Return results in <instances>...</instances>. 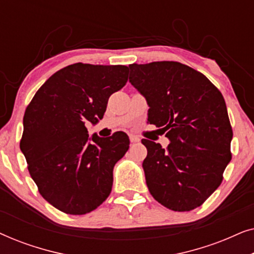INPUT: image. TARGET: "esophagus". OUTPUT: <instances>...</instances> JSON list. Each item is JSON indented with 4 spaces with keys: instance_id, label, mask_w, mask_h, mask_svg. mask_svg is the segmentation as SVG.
Here are the masks:
<instances>
[{
    "instance_id": "34e87169",
    "label": "esophagus",
    "mask_w": 254,
    "mask_h": 254,
    "mask_svg": "<svg viewBox=\"0 0 254 254\" xmlns=\"http://www.w3.org/2000/svg\"><path fill=\"white\" fill-rule=\"evenodd\" d=\"M129 138H130V142H133V143H135V142L140 141V137L136 136V135H133V134L129 135Z\"/></svg>"
}]
</instances>
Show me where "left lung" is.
<instances>
[{
  "label": "left lung",
  "mask_w": 254,
  "mask_h": 254,
  "mask_svg": "<svg viewBox=\"0 0 254 254\" xmlns=\"http://www.w3.org/2000/svg\"><path fill=\"white\" fill-rule=\"evenodd\" d=\"M130 84L149 106L148 123L168 148L143 138L145 183L156 201L175 211L199 207L221 185L231 161L232 128L224 98L206 76L175 61L129 64Z\"/></svg>",
  "instance_id": "obj_1"
}]
</instances>
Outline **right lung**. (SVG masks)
<instances>
[{
	"mask_svg": "<svg viewBox=\"0 0 254 254\" xmlns=\"http://www.w3.org/2000/svg\"><path fill=\"white\" fill-rule=\"evenodd\" d=\"M127 77L126 65L78 62L52 75L26 107L20 150L39 193L65 214L90 213L110 195L129 138L124 131L89 137L85 125L103 119Z\"/></svg>",
	"mask_w": 254,
	"mask_h": 254,
	"instance_id": "obj_1",
	"label": "right lung"
}]
</instances>
